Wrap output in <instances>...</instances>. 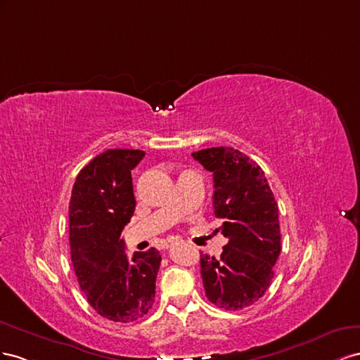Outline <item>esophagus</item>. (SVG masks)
<instances>
[{
	"instance_id": "esophagus-1",
	"label": "esophagus",
	"mask_w": 360,
	"mask_h": 360,
	"mask_svg": "<svg viewBox=\"0 0 360 360\" xmlns=\"http://www.w3.org/2000/svg\"><path fill=\"white\" fill-rule=\"evenodd\" d=\"M170 245H172V244H166V248H170Z\"/></svg>"
}]
</instances>
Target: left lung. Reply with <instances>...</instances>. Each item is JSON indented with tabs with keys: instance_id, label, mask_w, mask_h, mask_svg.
I'll use <instances>...</instances> for the list:
<instances>
[{
	"instance_id": "1",
	"label": "left lung",
	"mask_w": 360,
	"mask_h": 360,
	"mask_svg": "<svg viewBox=\"0 0 360 360\" xmlns=\"http://www.w3.org/2000/svg\"><path fill=\"white\" fill-rule=\"evenodd\" d=\"M212 172L214 214L226 238L220 259L200 253V274L208 300L238 311L269 290L281 253L279 210L262 169L233 148L193 152Z\"/></svg>"
}]
</instances>
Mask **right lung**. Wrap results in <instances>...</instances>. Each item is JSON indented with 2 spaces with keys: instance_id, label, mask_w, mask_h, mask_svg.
Here are the masks:
<instances>
[{
  "instance_id": "obj_1",
  "label": "right lung",
  "mask_w": 360,
  "mask_h": 360,
  "mask_svg": "<svg viewBox=\"0 0 360 360\" xmlns=\"http://www.w3.org/2000/svg\"><path fill=\"white\" fill-rule=\"evenodd\" d=\"M145 157L139 149H108L75 179L69 202L70 258L90 306L107 320L131 323L155 300L161 256L157 249L132 259L120 240L136 210L131 170Z\"/></svg>"
}]
</instances>
